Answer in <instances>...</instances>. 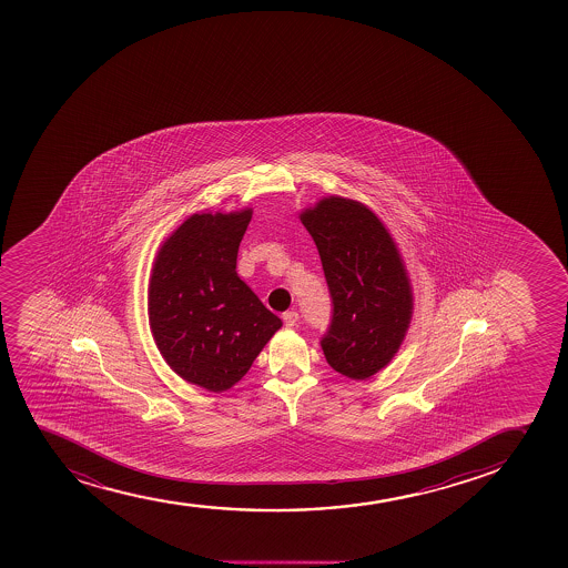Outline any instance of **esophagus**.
<instances>
[{
  "instance_id": "obj_1",
  "label": "esophagus",
  "mask_w": 568,
  "mask_h": 568,
  "mask_svg": "<svg viewBox=\"0 0 568 568\" xmlns=\"http://www.w3.org/2000/svg\"><path fill=\"white\" fill-rule=\"evenodd\" d=\"M283 321H285L287 328H293V326H296V323H298V313L285 312L283 313Z\"/></svg>"
}]
</instances>
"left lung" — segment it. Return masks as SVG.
I'll return each instance as SVG.
<instances>
[{"label": "left lung", "mask_w": 568, "mask_h": 568, "mask_svg": "<svg viewBox=\"0 0 568 568\" xmlns=\"http://www.w3.org/2000/svg\"><path fill=\"white\" fill-rule=\"evenodd\" d=\"M320 251L334 315L321 342L326 363L364 382L395 358L414 317L400 248L368 205L328 194L300 211Z\"/></svg>", "instance_id": "left-lung-1"}]
</instances>
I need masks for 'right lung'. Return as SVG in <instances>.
I'll return each instance as SVG.
<instances>
[{
  "label": "right lung",
  "mask_w": 568,
  "mask_h": 568,
  "mask_svg": "<svg viewBox=\"0 0 568 568\" xmlns=\"http://www.w3.org/2000/svg\"><path fill=\"white\" fill-rule=\"evenodd\" d=\"M253 207L196 211L168 234L149 275L154 344L185 382L234 387L283 323L240 280L237 248Z\"/></svg>",
  "instance_id": "obj_1"
}]
</instances>
